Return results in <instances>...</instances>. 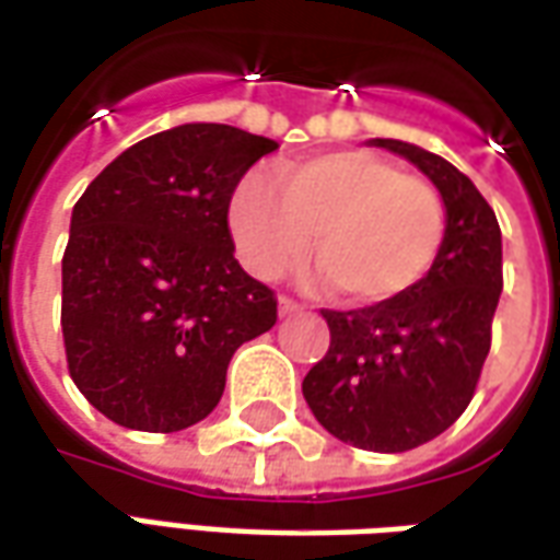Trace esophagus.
Here are the masks:
<instances>
[{"label": "esophagus", "instance_id": "esophagus-1", "mask_svg": "<svg viewBox=\"0 0 560 560\" xmlns=\"http://www.w3.org/2000/svg\"><path fill=\"white\" fill-rule=\"evenodd\" d=\"M299 311H304L302 302H295V299H289V295H280V317L299 314Z\"/></svg>", "mask_w": 560, "mask_h": 560}]
</instances>
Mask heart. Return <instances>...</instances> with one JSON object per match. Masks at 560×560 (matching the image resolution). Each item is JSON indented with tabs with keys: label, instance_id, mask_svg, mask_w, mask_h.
Here are the masks:
<instances>
[{
	"label": "heart",
	"instance_id": "heart-1",
	"mask_svg": "<svg viewBox=\"0 0 560 560\" xmlns=\"http://www.w3.org/2000/svg\"><path fill=\"white\" fill-rule=\"evenodd\" d=\"M243 265L280 277L311 256L347 304H384L433 271L448 237V207L433 185L362 149L280 164L246 176L229 207ZM315 241H310V234Z\"/></svg>",
	"mask_w": 560,
	"mask_h": 560
}]
</instances>
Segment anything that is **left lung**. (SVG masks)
I'll return each instance as SVG.
<instances>
[{"mask_svg": "<svg viewBox=\"0 0 560 560\" xmlns=\"http://www.w3.org/2000/svg\"><path fill=\"white\" fill-rule=\"evenodd\" d=\"M372 142L433 179L448 207V237L411 292L323 311L329 350L302 393L335 439L399 454L445 433L476 396L503 289V241L491 203L454 164L411 142Z\"/></svg>", "mask_w": 560, "mask_h": 560, "instance_id": "left-lung-1", "label": "left lung"}]
</instances>
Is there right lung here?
Masks as SVG:
<instances>
[{"label": "right lung", "mask_w": 560, "mask_h": 560, "mask_svg": "<svg viewBox=\"0 0 560 560\" xmlns=\"http://www.w3.org/2000/svg\"><path fill=\"white\" fill-rule=\"evenodd\" d=\"M277 149L229 125L145 137L84 188L63 253L69 375L106 418L179 433L213 411L234 350L277 323L273 289L234 258L229 207Z\"/></svg>", "instance_id": "right-lung-1"}]
</instances>
